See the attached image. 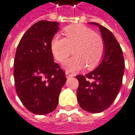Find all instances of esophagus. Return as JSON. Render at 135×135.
Masks as SVG:
<instances>
[{
	"label": "esophagus",
	"instance_id": "1",
	"mask_svg": "<svg viewBox=\"0 0 135 135\" xmlns=\"http://www.w3.org/2000/svg\"><path fill=\"white\" fill-rule=\"evenodd\" d=\"M65 75L67 78H70V77H72L74 76V74H73V73H70V72H68V71H66Z\"/></svg>",
	"mask_w": 135,
	"mask_h": 135
}]
</instances>
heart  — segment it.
I'll use <instances>...</instances> for the list:
<instances>
[{"instance_id":"heart-1","label":"heart","mask_w":135,"mask_h":135,"mask_svg":"<svg viewBox=\"0 0 135 135\" xmlns=\"http://www.w3.org/2000/svg\"><path fill=\"white\" fill-rule=\"evenodd\" d=\"M65 37L56 35L52 39L51 51L59 62H63L72 52L75 56L68 59L63 67L75 71L87 65L94 68L100 63L104 54V43L99 35L81 24H74L64 29Z\"/></svg>"}]
</instances>
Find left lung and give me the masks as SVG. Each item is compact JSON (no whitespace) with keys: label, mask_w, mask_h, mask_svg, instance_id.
I'll return each mask as SVG.
<instances>
[{"label":"left lung","mask_w":135,"mask_h":135,"mask_svg":"<svg viewBox=\"0 0 135 135\" xmlns=\"http://www.w3.org/2000/svg\"><path fill=\"white\" fill-rule=\"evenodd\" d=\"M104 43L101 64L90 73L78 75L77 99L81 108L92 113L103 112L110 107L118 94L124 72L122 49L110 31L98 23Z\"/></svg>","instance_id":"obj_1"}]
</instances>
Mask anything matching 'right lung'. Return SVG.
<instances>
[{"instance_id":"1","label":"right lung","mask_w":135,"mask_h":135,"mask_svg":"<svg viewBox=\"0 0 135 135\" xmlns=\"http://www.w3.org/2000/svg\"><path fill=\"white\" fill-rule=\"evenodd\" d=\"M59 23L40 20L20 41L14 61L17 94L25 107L36 115L53 112L66 82L65 71L54 61L51 40Z\"/></svg>"}]
</instances>
